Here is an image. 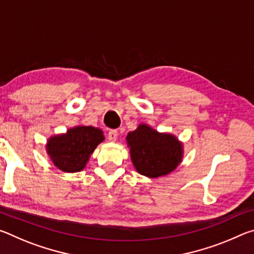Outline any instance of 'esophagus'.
<instances>
[{"instance_id": "34e87169", "label": "esophagus", "mask_w": 254, "mask_h": 254, "mask_svg": "<svg viewBox=\"0 0 254 254\" xmlns=\"http://www.w3.org/2000/svg\"><path fill=\"white\" fill-rule=\"evenodd\" d=\"M107 137H109V141L111 142H115L118 139V131L117 130H111L109 132V134H107Z\"/></svg>"}]
</instances>
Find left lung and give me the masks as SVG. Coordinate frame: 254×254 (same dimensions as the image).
Here are the masks:
<instances>
[{
  "label": "left lung",
  "mask_w": 254,
  "mask_h": 254,
  "mask_svg": "<svg viewBox=\"0 0 254 254\" xmlns=\"http://www.w3.org/2000/svg\"><path fill=\"white\" fill-rule=\"evenodd\" d=\"M126 139L135 170L148 178L167 176L183 161V142L171 133L158 132L141 123Z\"/></svg>",
  "instance_id": "obj_1"
}]
</instances>
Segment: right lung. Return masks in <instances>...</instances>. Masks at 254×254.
Listing matches in <instances>:
<instances>
[{
  "instance_id": "obj_1",
  "label": "right lung",
  "mask_w": 254,
  "mask_h": 254,
  "mask_svg": "<svg viewBox=\"0 0 254 254\" xmlns=\"http://www.w3.org/2000/svg\"><path fill=\"white\" fill-rule=\"evenodd\" d=\"M104 139L101 128L77 126L68 128L66 133L50 136L46 151L59 170L78 173L85 168L91 154Z\"/></svg>"
}]
</instances>
